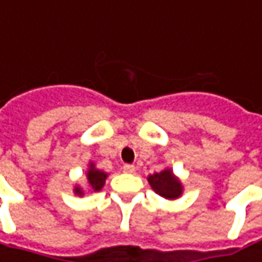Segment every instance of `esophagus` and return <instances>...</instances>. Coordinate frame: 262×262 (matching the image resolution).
Returning <instances> with one entry per match:
<instances>
[{
  "label": "esophagus",
  "instance_id": "obj_1",
  "mask_svg": "<svg viewBox=\"0 0 262 262\" xmlns=\"http://www.w3.org/2000/svg\"><path fill=\"white\" fill-rule=\"evenodd\" d=\"M136 168L133 165H124L123 166V172L124 173H135Z\"/></svg>",
  "mask_w": 262,
  "mask_h": 262
}]
</instances>
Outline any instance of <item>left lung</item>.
<instances>
[{"label":"left lung","mask_w":262,"mask_h":262,"mask_svg":"<svg viewBox=\"0 0 262 262\" xmlns=\"http://www.w3.org/2000/svg\"><path fill=\"white\" fill-rule=\"evenodd\" d=\"M147 182L158 195L166 199H176L182 195L183 186L181 181L173 175L170 169H163L162 172L147 176Z\"/></svg>","instance_id":"left-lung-1"}]
</instances>
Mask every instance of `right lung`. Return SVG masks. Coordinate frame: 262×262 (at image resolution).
Listing matches in <instances>:
<instances>
[{
  "label": "right lung",
  "instance_id": "1",
  "mask_svg": "<svg viewBox=\"0 0 262 262\" xmlns=\"http://www.w3.org/2000/svg\"><path fill=\"white\" fill-rule=\"evenodd\" d=\"M106 178H107V173L100 170V169H96V165H94V163H90V165H89V169H87V185H89V188H90L92 191H100L101 188L104 186ZM74 193L79 195V196H83V195H84V191H83L80 186H76V188H74Z\"/></svg>",
  "mask_w": 262,
  "mask_h": 262
}]
</instances>
